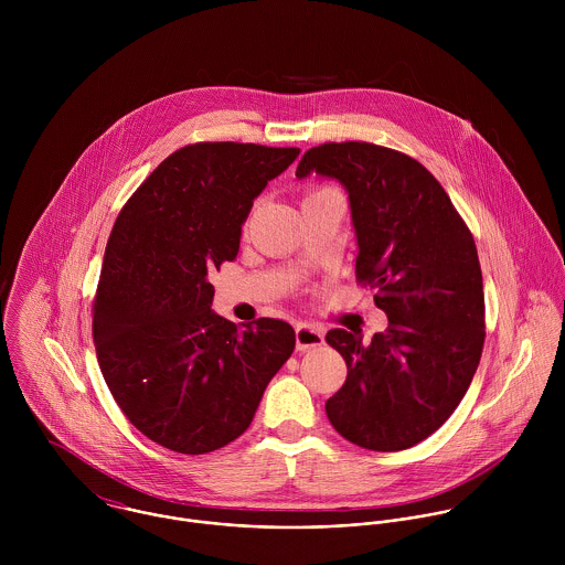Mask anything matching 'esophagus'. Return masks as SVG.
Here are the masks:
<instances>
[{
  "mask_svg": "<svg viewBox=\"0 0 565 565\" xmlns=\"http://www.w3.org/2000/svg\"><path fill=\"white\" fill-rule=\"evenodd\" d=\"M323 343V332L318 326L311 323H298L296 326V348L298 350H311Z\"/></svg>",
  "mask_w": 565,
  "mask_h": 565,
  "instance_id": "esophagus-1",
  "label": "esophagus"
}]
</instances>
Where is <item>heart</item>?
<instances>
[{
  "mask_svg": "<svg viewBox=\"0 0 565 565\" xmlns=\"http://www.w3.org/2000/svg\"><path fill=\"white\" fill-rule=\"evenodd\" d=\"M318 193H322V191H318ZM313 195H316V193H313Z\"/></svg>",
  "mask_w": 565,
  "mask_h": 565,
  "instance_id": "1",
  "label": "heart"
}]
</instances>
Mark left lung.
Instances as JSON below:
<instances>
[{"mask_svg": "<svg viewBox=\"0 0 565 565\" xmlns=\"http://www.w3.org/2000/svg\"><path fill=\"white\" fill-rule=\"evenodd\" d=\"M339 182L356 237V276L376 294L390 328L328 330L345 359L343 387L326 415L348 441L379 452L433 435L463 401L484 341L483 276L472 233L435 175L372 143H323L296 169Z\"/></svg>", "mask_w": 565, "mask_h": 565, "instance_id": "1", "label": "left lung"}]
</instances>
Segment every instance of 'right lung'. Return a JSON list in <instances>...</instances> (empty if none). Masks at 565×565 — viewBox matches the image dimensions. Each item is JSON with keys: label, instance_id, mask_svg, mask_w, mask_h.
<instances>
[{"label": "right lung", "instance_id": "obj_1", "mask_svg": "<svg viewBox=\"0 0 565 565\" xmlns=\"http://www.w3.org/2000/svg\"><path fill=\"white\" fill-rule=\"evenodd\" d=\"M298 148L186 146L121 209L106 245L93 341L104 381L152 441L204 455L249 426L265 387L296 348L282 320L228 322L209 274L239 252L242 226Z\"/></svg>", "mask_w": 565, "mask_h": 565}]
</instances>
